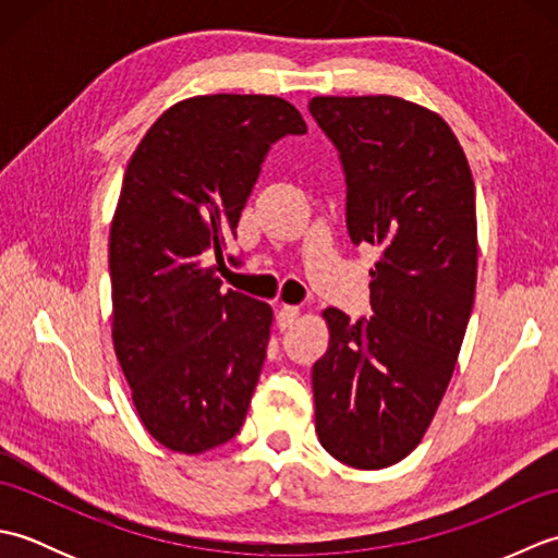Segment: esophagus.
Returning <instances> with one entry per match:
<instances>
[{"instance_id":"esophagus-1","label":"esophagus","mask_w":558,"mask_h":558,"mask_svg":"<svg viewBox=\"0 0 558 558\" xmlns=\"http://www.w3.org/2000/svg\"><path fill=\"white\" fill-rule=\"evenodd\" d=\"M300 318V306H292V304H282L278 310V328L286 330L290 328L294 322Z\"/></svg>"}]
</instances>
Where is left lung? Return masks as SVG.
Instances as JSON below:
<instances>
[{"label":"left lung","instance_id":"8db88e82","mask_svg":"<svg viewBox=\"0 0 558 558\" xmlns=\"http://www.w3.org/2000/svg\"><path fill=\"white\" fill-rule=\"evenodd\" d=\"M310 110L340 150L352 242L381 254L369 322L322 312L316 434L345 465L381 470L420 446L456 369L477 288L475 182L453 129L417 102L318 96Z\"/></svg>","mask_w":558,"mask_h":558}]
</instances>
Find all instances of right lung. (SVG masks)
Returning a JSON list of instances; mask_svg holds the SVG:
<instances>
[{"mask_svg":"<svg viewBox=\"0 0 558 558\" xmlns=\"http://www.w3.org/2000/svg\"><path fill=\"white\" fill-rule=\"evenodd\" d=\"M304 132L276 96H194L126 165L110 225L112 342L141 422L177 453L222 446L246 417L272 310L222 292L218 266L270 144Z\"/></svg>","mask_w":558,"mask_h":558,"instance_id":"1","label":"right lung"}]
</instances>
